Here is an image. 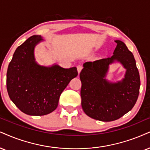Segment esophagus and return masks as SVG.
<instances>
[{
    "mask_svg": "<svg viewBox=\"0 0 150 150\" xmlns=\"http://www.w3.org/2000/svg\"><path fill=\"white\" fill-rule=\"evenodd\" d=\"M83 69V67L81 65H78L77 66V70H78V73L80 74V72L81 71V70Z\"/></svg>",
    "mask_w": 150,
    "mask_h": 150,
    "instance_id": "34e87169",
    "label": "esophagus"
}]
</instances>
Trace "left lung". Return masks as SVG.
<instances>
[{"instance_id":"obj_1","label":"left lung","mask_w":150,"mask_h":150,"mask_svg":"<svg viewBox=\"0 0 150 150\" xmlns=\"http://www.w3.org/2000/svg\"><path fill=\"white\" fill-rule=\"evenodd\" d=\"M117 47L110 58L83 64L80 73L81 106L87 115L95 120L110 122L132 110L137 101L140 75L134 55L126 44L115 40ZM119 62L126 69L124 78L117 82L105 79L109 66Z\"/></svg>"}]
</instances>
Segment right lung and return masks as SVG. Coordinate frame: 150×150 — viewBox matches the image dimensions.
<instances>
[{"mask_svg":"<svg viewBox=\"0 0 150 150\" xmlns=\"http://www.w3.org/2000/svg\"><path fill=\"white\" fill-rule=\"evenodd\" d=\"M33 35L16 49L7 71V90L12 102L29 115L51 113L58 107L62 91L78 75L76 67L57 64L42 66L36 62L35 48L43 42Z\"/></svg>","mask_w":150,"mask_h":150,"instance_id":"1","label":"right lung"}]
</instances>
